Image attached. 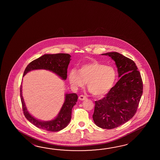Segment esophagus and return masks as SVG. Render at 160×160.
<instances>
[{
    "label": "esophagus",
    "mask_w": 160,
    "mask_h": 160,
    "mask_svg": "<svg viewBox=\"0 0 160 160\" xmlns=\"http://www.w3.org/2000/svg\"><path fill=\"white\" fill-rule=\"evenodd\" d=\"M87 98L85 97V95H81L79 97V99L81 101H84L85 99H86Z\"/></svg>",
    "instance_id": "obj_1"
}]
</instances>
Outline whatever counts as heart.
I'll return each mask as SVG.
<instances>
[{"label": "heart", "mask_w": 160, "mask_h": 160, "mask_svg": "<svg viewBox=\"0 0 160 160\" xmlns=\"http://www.w3.org/2000/svg\"><path fill=\"white\" fill-rule=\"evenodd\" d=\"M68 81L75 88H83L87 83L89 92L97 97L105 95L112 88L116 79L115 69L97 61L82 65L78 71L72 69Z\"/></svg>", "instance_id": "heart-1"}]
</instances>
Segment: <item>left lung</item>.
Returning a JSON list of instances; mask_svg holds the SVG:
<instances>
[{"instance_id": "8db88e82", "label": "left lung", "mask_w": 160, "mask_h": 160, "mask_svg": "<svg viewBox=\"0 0 160 160\" xmlns=\"http://www.w3.org/2000/svg\"><path fill=\"white\" fill-rule=\"evenodd\" d=\"M116 63L119 81L105 97L95 102L92 118L102 129H112L136 114L142 94V80L134 62L117 52H107Z\"/></svg>"}]
</instances>
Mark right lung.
I'll return each mask as SVG.
<instances>
[{
    "label": "right lung",
    "mask_w": 160,
    "mask_h": 160,
    "mask_svg": "<svg viewBox=\"0 0 160 160\" xmlns=\"http://www.w3.org/2000/svg\"><path fill=\"white\" fill-rule=\"evenodd\" d=\"M70 58V55L64 53L43 55L27 65L24 70L23 76L31 70L45 69L54 72L62 79L66 80L67 78L68 65L71 61ZM20 92L21 102L24 116L26 119L34 125L39 129L49 132H58L68 125L72 118V109L76 104L78 99V95L77 94H66L65 102L57 117L51 121H42L34 118L27 111L22 93V85Z\"/></svg>",
    "instance_id": "add662e5"
}]
</instances>
